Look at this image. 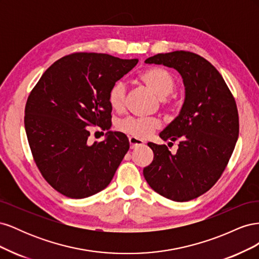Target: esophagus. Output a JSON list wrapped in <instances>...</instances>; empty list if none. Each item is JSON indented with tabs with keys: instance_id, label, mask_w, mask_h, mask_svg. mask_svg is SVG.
I'll return each instance as SVG.
<instances>
[{
	"instance_id": "esophagus-1",
	"label": "esophagus",
	"mask_w": 259,
	"mask_h": 259,
	"mask_svg": "<svg viewBox=\"0 0 259 259\" xmlns=\"http://www.w3.org/2000/svg\"><path fill=\"white\" fill-rule=\"evenodd\" d=\"M128 140H130V145H131L132 149H134V148H137V147H140V146L144 145V142H143L142 139L136 138L134 136H131L128 138Z\"/></svg>"
}]
</instances>
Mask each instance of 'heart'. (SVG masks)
<instances>
[{"mask_svg": "<svg viewBox=\"0 0 259 259\" xmlns=\"http://www.w3.org/2000/svg\"><path fill=\"white\" fill-rule=\"evenodd\" d=\"M139 80L154 96L161 100L167 98L176 88L174 77L163 68L154 67L146 69L139 74ZM125 93L126 88L123 82H116L109 91L108 101L114 111H121L124 108ZM159 127L160 121L154 117L131 116L119 124V128L122 132L136 138H146Z\"/></svg>", "mask_w": 259, "mask_h": 259, "instance_id": "heart-1", "label": "heart"}]
</instances>
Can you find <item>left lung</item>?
<instances>
[{
    "mask_svg": "<svg viewBox=\"0 0 259 259\" xmlns=\"http://www.w3.org/2000/svg\"><path fill=\"white\" fill-rule=\"evenodd\" d=\"M146 64L174 68L182 75L185 101L179 114L160 133L165 145L148 143L153 161L144 176L162 197L186 202L200 197L222 176L239 137L236 100L217 69L199 55L176 51L158 54Z\"/></svg>",
    "mask_w": 259,
    "mask_h": 259,
    "instance_id": "1",
    "label": "left lung"
}]
</instances>
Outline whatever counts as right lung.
I'll list each match as a JSON object with an SVG mask.
<instances>
[{
	"mask_svg": "<svg viewBox=\"0 0 259 259\" xmlns=\"http://www.w3.org/2000/svg\"><path fill=\"white\" fill-rule=\"evenodd\" d=\"M138 59L75 53L55 61L28 97L25 128L36 166L55 190L84 199L110 184L130 149L126 135L108 131L90 144L92 124L110 130L109 91Z\"/></svg>",
	"mask_w": 259,
	"mask_h": 259,
	"instance_id": "add662e5",
	"label": "right lung"
}]
</instances>
